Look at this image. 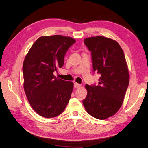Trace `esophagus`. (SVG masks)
I'll list each match as a JSON object with an SVG mask.
<instances>
[{
  "label": "esophagus",
  "mask_w": 148,
  "mask_h": 148,
  "mask_svg": "<svg viewBox=\"0 0 148 148\" xmlns=\"http://www.w3.org/2000/svg\"><path fill=\"white\" fill-rule=\"evenodd\" d=\"M74 86L75 88H79V87H81V84L77 83V82H74Z\"/></svg>",
  "instance_id": "esophagus-1"
}]
</instances>
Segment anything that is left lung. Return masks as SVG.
Returning <instances> with one entry per match:
<instances>
[{
	"label": "left lung",
	"mask_w": 148,
	"mask_h": 148,
	"mask_svg": "<svg viewBox=\"0 0 148 148\" xmlns=\"http://www.w3.org/2000/svg\"><path fill=\"white\" fill-rule=\"evenodd\" d=\"M91 52L93 71L101 77L98 86L86 84V97L82 100L87 112L104 120L115 115L123 103L129 83V73L124 53L120 45L102 36L85 38Z\"/></svg>",
	"instance_id": "obj_1"
}]
</instances>
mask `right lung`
Wrapping results in <instances>:
<instances>
[{
    "label": "right lung",
    "instance_id": "obj_1",
    "mask_svg": "<svg viewBox=\"0 0 148 148\" xmlns=\"http://www.w3.org/2000/svg\"><path fill=\"white\" fill-rule=\"evenodd\" d=\"M75 42L69 36H41L24 60V90L33 109L43 117L61 114L71 98L73 82L56 78L53 72L64 66L65 54Z\"/></svg>",
    "mask_w": 148,
    "mask_h": 148
}]
</instances>
